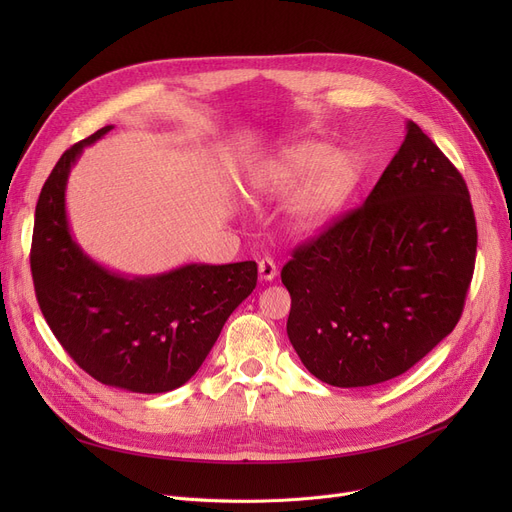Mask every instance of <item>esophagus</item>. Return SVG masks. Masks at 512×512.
Wrapping results in <instances>:
<instances>
[{"label":"esophagus","mask_w":512,"mask_h":512,"mask_svg":"<svg viewBox=\"0 0 512 512\" xmlns=\"http://www.w3.org/2000/svg\"><path fill=\"white\" fill-rule=\"evenodd\" d=\"M276 276H278V267H276L274 259H270V257L261 259V261H259V278H261L263 282H272Z\"/></svg>","instance_id":"1"}]
</instances>
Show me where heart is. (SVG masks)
Listing matches in <instances>:
<instances>
[{"instance_id": "1", "label": "heart", "mask_w": 512, "mask_h": 512, "mask_svg": "<svg viewBox=\"0 0 512 512\" xmlns=\"http://www.w3.org/2000/svg\"><path fill=\"white\" fill-rule=\"evenodd\" d=\"M359 180L361 164L353 151L307 139L267 161L255 176V191L276 201L292 199V228L313 234L344 209Z\"/></svg>"}]
</instances>
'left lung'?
Returning a JSON list of instances; mask_svg holds the SVG:
<instances>
[{"mask_svg": "<svg viewBox=\"0 0 512 512\" xmlns=\"http://www.w3.org/2000/svg\"><path fill=\"white\" fill-rule=\"evenodd\" d=\"M475 251L463 176L409 120L363 207L282 267L290 344L317 380L336 388L396 378L461 319Z\"/></svg>", "mask_w": 512, "mask_h": 512, "instance_id": "obj_1", "label": "left lung"}]
</instances>
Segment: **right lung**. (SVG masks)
Segmentation results:
<instances>
[{"label":"right lung","instance_id":"1","mask_svg":"<svg viewBox=\"0 0 512 512\" xmlns=\"http://www.w3.org/2000/svg\"><path fill=\"white\" fill-rule=\"evenodd\" d=\"M72 145L45 180L35 209L31 272L39 307L64 351L105 386L161 394L203 365L226 319L257 286V263H186L126 276L89 257L66 213V186L85 147Z\"/></svg>","mask_w":512,"mask_h":512}]
</instances>
